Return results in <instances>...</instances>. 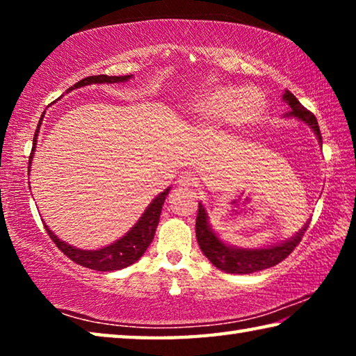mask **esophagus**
<instances>
[{"label":"esophagus","mask_w":356,"mask_h":356,"mask_svg":"<svg viewBox=\"0 0 356 356\" xmlns=\"http://www.w3.org/2000/svg\"><path fill=\"white\" fill-rule=\"evenodd\" d=\"M195 184H196V177L193 176L191 172H182L180 174V176L177 177V185L180 186V188H185V190H188V188H193V186H195Z\"/></svg>","instance_id":"obj_1"}]
</instances>
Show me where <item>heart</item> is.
<instances>
[{
  "label": "heart",
  "instance_id": "b5f03b06",
  "mask_svg": "<svg viewBox=\"0 0 356 356\" xmlns=\"http://www.w3.org/2000/svg\"><path fill=\"white\" fill-rule=\"evenodd\" d=\"M262 104V94L256 89H240L234 84H220L193 102L190 114L200 122H210L221 119L229 113V119L234 122H245L261 110Z\"/></svg>",
  "mask_w": 356,
  "mask_h": 356
}]
</instances>
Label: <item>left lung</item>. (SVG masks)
<instances>
[{
    "label": "left lung",
    "instance_id": "8db88e82",
    "mask_svg": "<svg viewBox=\"0 0 356 356\" xmlns=\"http://www.w3.org/2000/svg\"><path fill=\"white\" fill-rule=\"evenodd\" d=\"M282 102L289 106V113L286 114V118H293L308 125L314 131V135L317 136V140L322 146L321 130H318V124L314 114L306 110L297 100V97L291 91H287V89L282 94ZM308 226L309 220L305 222V226L298 232H295L291 238H287L281 243L265 246V248H238V246L222 242L218 234L213 231V227L210 226L206 207H204L202 202H200V210H197L196 216V238L204 256L216 268H220L226 273L246 275L261 272V270L270 268L273 265L280 264L281 261H284L295 250V246L300 243V240L303 237Z\"/></svg>",
    "mask_w": 356,
    "mask_h": 356
}]
</instances>
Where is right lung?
<instances>
[{
  "label": "right lung",
  "mask_w": 356,
  "mask_h": 356,
  "mask_svg": "<svg viewBox=\"0 0 356 356\" xmlns=\"http://www.w3.org/2000/svg\"><path fill=\"white\" fill-rule=\"evenodd\" d=\"M134 75H122V76H108V75H94V76H86L83 80L78 81L74 86L67 89V92L74 91V89H80L83 86H89V84H111V83H125L129 81ZM45 114V113H44ZM42 122V118H40ZM39 122V124H40ZM38 136H39V127L35 130L34 140H33V150L31 155H29V166H28V174L29 168L33 163V156L35 152V146H38ZM170 186L165 191H161L159 196H155L152 202L149 204L144 210V213L140 216V220L135 222L134 227H130V231L118 238L116 242H113L106 246H102L99 250H81L75 248V246L69 245L67 242L55 236V232H51V229L48 227L45 222L44 226L47 229L48 236L56 243V246L61 250L65 256L72 259L75 264L83 265V267L97 270V272H113V270H120L129 267V265L135 264L138 259H140L149 245L152 243L156 225L160 221V213L161 207L168 197V193H170Z\"/></svg>",
  "instance_id": "1"
}]
</instances>
